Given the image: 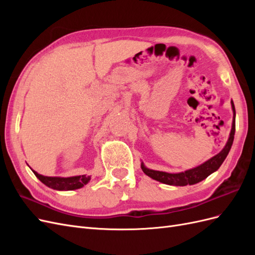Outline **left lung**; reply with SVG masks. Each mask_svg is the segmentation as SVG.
<instances>
[{"label":"left lung","instance_id":"obj_1","mask_svg":"<svg viewBox=\"0 0 255 255\" xmlns=\"http://www.w3.org/2000/svg\"><path fill=\"white\" fill-rule=\"evenodd\" d=\"M231 105H232L233 111V121H232V128L228 138V141L226 145L223 146V149L216 154L212 158L207 159L203 164L199 165L195 168L188 169L186 171L179 172V173H169L165 171H157L152 170V169L146 168L143 163H141V169L142 171L150 176L151 179L158 181L160 183H164L167 185H172V186H186V185H194L199 182L203 181L208 175H211L213 172L217 171L219 167L225 161L226 157L231 150V146L233 144L234 135H235V106L233 101H231Z\"/></svg>","mask_w":255,"mask_h":255}]
</instances>
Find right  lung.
Instances as JSON below:
<instances>
[{"label": "right lung", "mask_w": 255, "mask_h": 255, "mask_svg": "<svg viewBox=\"0 0 255 255\" xmlns=\"http://www.w3.org/2000/svg\"><path fill=\"white\" fill-rule=\"evenodd\" d=\"M35 175L39 179L44 185L55 190H74L82 188L84 185H86L90 181V175H75L69 177H60V176H44L36 171H33Z\"/></svg>", "instance_id": "add662e5"}]
</instances>
